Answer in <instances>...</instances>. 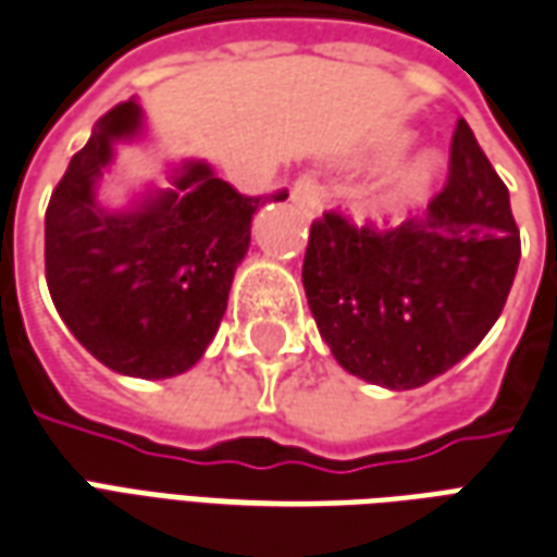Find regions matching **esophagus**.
I'll list each match as a JSON object with an SVG mask.
<instances>
[{"label": "esophagus", "instance_id": "esophagus-1", "mask_svg": "<svg viewBox=\"0 0 557 557\" xmlns=\"http://www.w3.org/2000/svg\"><path fill=\"white\" fill-rule=\"evenodd\" d=\"M292 202L301 206L304 211H310V214H319L322 211V187H319V182L310 178V175H301L298 182L292 184Z\"/></svg>", "mask_w": 557, "mask_h": 557}]
</instances>
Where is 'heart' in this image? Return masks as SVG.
I'll use <instances>...</instances> for the list:
<instances>
[{
	"label": "heart",
	"mask_w": 557,
	"mask_h": 557,
	"mask_svg": "<svg viewBox=\"0 0 557 557\" xmlns=\"http://www.w3.org/2000/svg\"><path fill=\"white\" fill-rule=\"evenodd\" d=\"M414 146V134L411 131H387L385 137H379L370 148V160L373 163H394L409 148ZM444 160L438 151H420L414 158L403 160L399 166L387 172L382 182L375 184L370 196H367V214L379 220H399L409 211L426 202L432 194L435 182L442 178Z\"/></svg>",
	"instance_id": "b5f03b06"
}]
</instances>
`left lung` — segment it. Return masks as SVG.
<instances>
[{
  "label": "left lung",
  "mask_w": 557,
  "mask_h": 557,
  "mask_svg": "<svg viewBox=\"0 0 557 557\" xmlns=\"http://www.w3.org/2000/svg\"><path fill=\"white\" fill-rule=\"evenodd\" d=\"M519 253L510 194L459 119L450 178L426 211L387 232L327 211L310 230L301 280L339 367L411 391L478 349L502 315Z\"/></svg>",
  "instance_id": "left-lung-1"
}]
</instances>
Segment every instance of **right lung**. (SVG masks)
<instances>
[{
	"label": "right lung",
	"instance_id": "obj_1",
	"mask_svg": "<svg viewBox=\"0 0 557 557\" xmlns=\"http://www.w3.org/2000/svg\"><path fill=\"white\" fill-rule=\"evenodd\" d=\"M146 137L139 101L98 119L55 184L44 220L47 286L67 331L113 373L172 379L214 339L232 277L250 247V223L286 194L242 196L206 160L166 170L127 208L98 199L115 146Z\"/></svg>",
	"mask_w": 557,
	"mask_h": 557
}]
</instances>
